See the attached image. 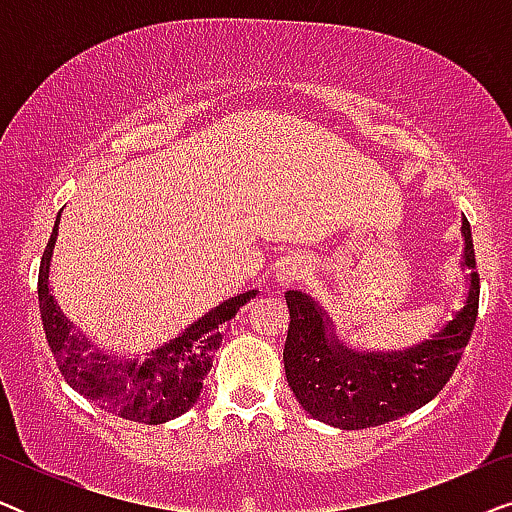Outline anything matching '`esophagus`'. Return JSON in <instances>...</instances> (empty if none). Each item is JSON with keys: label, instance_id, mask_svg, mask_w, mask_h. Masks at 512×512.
Masks as SVG:
<instances>
[{"label": "esophagus", "instance_id": "obj_1", "mask_svg": "<svg viewBox=\"0 0 512 512\" xmlns=\"http://www.w3.org/2000/svg\"><path fill=\"white\" fill-rule=\"evenodd\" d=\"M307 272V265L300 256H286L282 263H279L277 268V284L282 286V289H286V286H293L296 282H300V279L305 277Z\"/></svg>", "mask_w": 512, "mask_h": 512}]
</instances>
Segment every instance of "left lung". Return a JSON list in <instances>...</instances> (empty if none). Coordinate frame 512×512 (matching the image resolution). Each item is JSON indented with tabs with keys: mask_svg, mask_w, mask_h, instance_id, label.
<instances>
[{
	"mask_svg": "<svg viewBox=\"0 0 512 512\" xmlns=\"http://www.w3.org/2000/svg\"><path fill=\"white\" fill-rule=\"evenodd\" d=\"M468 293L452 321L408 349L368 352L338 340L333 321L303 291H286L291 324L284 345L286 380L298 403L319 422L361 431L410 415L438 396L471 340L478 319L480 275L471 223L461 219Z\"/></svg>",
	"mask_w": 512,
	"mask_h": 512,
	"instance_id": "8db88e82",
	"label": "left lung"
}]
</instances>
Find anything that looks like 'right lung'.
<instances>
[{
    "instance_id": "add662e5",
    "label": "right lung",
    "mask_w": 512,
    "mask_h": 512,
    "mask_svg": "<svg viewBox=\"0 0 512 512\" xmlns=\"http://www.w3.org/2000/svg\"><path fill=\"white\" fill-rule=\"evenodd\" d=\"M58 223L60 214L39 265V312L62 377L97 408L130 422L163 424L184 415L198 403L202 380L212 368L226 324L244 303L256 298V291L223 300L177 338L144 356L137 354L130 359L109 354L100 347H90L86 335L74 331V324L60 312L48 289Z\"/></svg>"
}]
</instances>
